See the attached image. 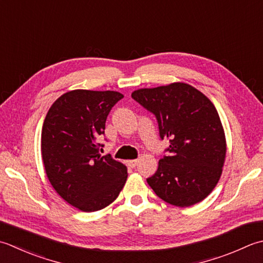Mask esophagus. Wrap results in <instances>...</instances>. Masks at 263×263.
<instances>
[{"label":"esophagus","mask_w":263,"mask_h":263,"mask_svg":"<svg viewBox=\"0 0 263 263\" xmlns=\"http://www.w3.org/2000/svg\"><path fill=\"white\" fill-rule=\"evenodd\" d=\"M127 164H128V166L136 167L138 164V159H131V161H127Z\"/></svg>","instance_id":"1"}]
</instances>
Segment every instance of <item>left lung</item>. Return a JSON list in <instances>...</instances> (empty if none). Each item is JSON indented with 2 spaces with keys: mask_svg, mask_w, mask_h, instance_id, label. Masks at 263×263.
I'll return each mask as SVG.
<instances>
[{
  "mask_svg": "<svg viewBox=\"0 0 263 263\" xmlns=\"http://www.w3.org/2000/svg\"><path fill=\"white\" fill-rule=\"evenodd\" d=\"M132 98L155 115L159 138L170 141L148 184L174 206L199 203L217 186L227 151L214 105L186 83L140 89Z\"/></svg>",
  "mask_w": 263,
  "mask_h": 263,
  "instance_id": "obj_1",
  "label": "left lung"
}]
</instances>
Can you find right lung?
Listing matches in <instances>:
<instances>
[{
  "label": "right lung",
  "instance_id": "obj_1",
  "mask_svg": "<svg viewBox=\"0 0 263 263\" xmlns=\"http://www.w3.org/2000/svg\"><path fill=\"white\" fill-rule=\"evenodd\" d=\"M116 91L74 90L58 98L45 116L41 152L46 176L67 203L95 212L114 202L127 170L101 156L107 116L122 98Z\"/></svg>",
  "mask_w": 263,
  "mask_h": 263
}]
</instances>
